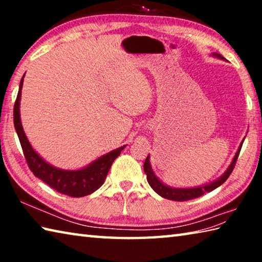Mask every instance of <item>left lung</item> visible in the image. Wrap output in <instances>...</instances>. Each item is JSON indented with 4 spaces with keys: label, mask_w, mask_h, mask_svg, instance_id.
Returning <instances> with one entry per match:
<instances>
[{
    "label": "left lung",
    "mask_w": 262,
    "mask_h": 262,
    "mask_svg": "<svg viewBox=\"0 0 262 262\" xmlns=\"http://www.w3.org/2000/svg\"><path fill=\"white\" fill-rule=\"evenodd\" d=\"M216 57H220V59L224 60V57L217 54V53H214L212 54ZM242 145H243V142L239 145V149L238 151L234 155V157L232 159V163L230 164V166L228 167V170L224 172L223 176H221L219 179L212 181L210 184H207L205 186H199V187H194V188H173V187H170V186H166L164 185L161 180H159L156 176H155L151 165H150V161H149V155L147 159H145L144 162V172L145 174H147V180L149 185L151 186V188L156 192L158 195H161L162 198L164 199H167V200H173V201H187V200H192V199L195 198H199L201 196V195L205 194L206 192H211V190H214L215 188L219 187L222 184L224 183L225 180H227L230 174H231V172L233 171V167L236 165V162L238 159L239 156V152H241V149H242Z\"/></svg>",
    "instance_id": "obj_1"
}]
</instances>
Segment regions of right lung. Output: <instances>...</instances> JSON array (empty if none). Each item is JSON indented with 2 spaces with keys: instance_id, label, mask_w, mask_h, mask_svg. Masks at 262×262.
<instances>
[{
  "instance_id": "obj_1",
  "label": "right lung",
  "mask_w": 262,
  "mask_h": 262,
  "mask_svg": "<svg viewBox=\"0 0 262 262\" xmlns=\"http://www.w3.org/2000/svg\"><path fill=\"white\" fill-rule=\"evenodd\" d=\"M24 76L20 81L19 91L15 101L14 125L30 170L33 172V174L37 178L41 179L43 183L61 194L73 198H82L94 193L95 190L98 189L104 184L111 165H112L114 159L125 149L126 145L104 155V156L96 159L95 162L89 164L88 166L81 168V170H62V168H57L48 164L34 151V149L30 144L28 137L25 135L23 126H21L19 101Z\"/></svg>"
}]
</instances>
